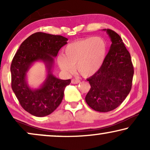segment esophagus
<instances>
[{"label": "esophagus", "mask_w": 150, "mask_h": 150, "mask_svg": "<svg viewBox=\"0 0 150 150\" xmlns=\"http://www.w3.org/2000/svg\"><path fill=\"white\" fill-rule=\"evenodd\" d=\"M80 83L79 79H72L71 80V83L72 84H78Z\"/></svg>", "instance_id": "34e87169"}]
</instances>
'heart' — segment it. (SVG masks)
Here are the masks:
<instances>
[{"label": "heart", "instance_id": "heart-1", "mask_svg": "<svg viewBox=\"0 0 150 150\" xmlns=\"http://www.w3.org/2000/svg\"><path fill=\"white\" fill-rule=\"evenodd\" d=\"M107 46L103 39L87 38L76 40L65 47L64 54L57 61L61 70L71 74L77 69L84 76H89L99 70L105 59Z\"/></svg>", "mask_w": 150, "mask_h": 150}]
</instances>
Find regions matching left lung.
Segmentation results:
<instances>
[{"instance_id":"obj_1","label":"left lung","mask_w":150,"mask_h":150,"mask_svg":"<svg viewBox=\"0 0 150 150\" xmlns=\"http://www.w3.org/2000/svg\"><path fill=\"white\" fill-rule=\"evenodd\" d=\"M102 30L106 32L112 44L99 70L87 79L91 89L85 101L96 111L108 112L118 107L130 93L134 68L121 37L110 29Z\"/></svg>"}]
</instances>
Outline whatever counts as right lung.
<instances>
[{
  "label": "right lung",
  "mask_w": 150,
  "mask_h": 150,
  "mask_svg": "<svg viewBox=\"0 0 150 150\" xmlns=\"http://www.w3.org/2000/svg\"><path fill=\"white\" fill-rule=\"evenodd\" d=\"M68 39L38 32L30 35L20 45L11 65V88L20 105L36 117L48 115L58 107L64 90L71 80H61L52 73L54 58ZM42 61L46 66L47 78L40 88L28 85L27 73L35 62Z\"/></svg>",
  "instance_id": "add662e5"
}]
</instances>
